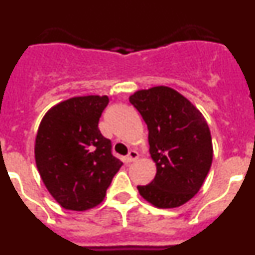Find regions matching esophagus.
<instances>
[{
	"label": "esophagus",
	"mask_w": 255,
	"mask_h": 255,
	"mask_svg": "<svg viewBox=\"0 0 255 255\" xmlns=\"http://www.w3.org/2000/svg\"><path fill=\"white\" fill-rule=\"evenodd\" d=\"M139 158V154H138V152H136V150H130L129 152V154L126 155V162H134V161H136V159Z\"/></svg>",
	"instance_id": "obj_1"
}]
</instances>
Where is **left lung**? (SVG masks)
Wrapping results in <instances>:
<instances>
[{"label": "left lung", "mask_w": 255, "mask_h": 255, "mask_svg": "<svg viewBox=\"0 0 255 255\" xmlns=\"http://www.w3.org/2000/svg\"><path fill=\"white\" fill-rule=\"evenodd\" d=\"M130 103L148 126L157 173L139 194L157 208L185 204L203 185L213 159L211 131L202 112L172 88L135 92Z\"/></svg>", "instance_id": "8db88e82"}]
</instances>
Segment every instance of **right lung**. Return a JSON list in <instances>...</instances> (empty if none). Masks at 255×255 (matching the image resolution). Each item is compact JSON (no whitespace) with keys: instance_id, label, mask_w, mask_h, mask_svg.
<instances>
[{"instance_id":"1","label":"right lung","mask_w":255,"mask_h":255,"mask_svg":"<svg viewBox=\"0 0 255 255\" xmlns=\"http://www.w3.org/2000/svg\"><path fill=\"white\" fill-rule=\"evenodd\" d=\"M107 96L74 97L44 115L34 154L49 194L62 208L87 211L105 199L123 162L112 154L111 140L98 129Z\"/></svg>"}]
</instances>
